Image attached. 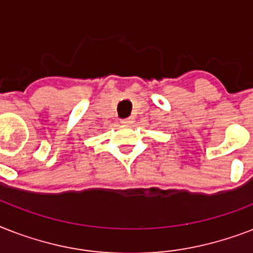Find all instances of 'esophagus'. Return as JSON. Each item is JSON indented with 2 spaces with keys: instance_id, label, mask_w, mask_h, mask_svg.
I'll list each match as a JSON object with an SVG mask.
<instances>
[{
  "instance_id": "1",
  "label": "esophagus",
  "mask_w": 253,
  "mask_h": 253,
  "mask_svg": "<svg viewBox=\"0 0 253 253\" xmlns=\"http://www.w3.org/2000/svg\"><path fill=\"white\" fill-rule=\"evenodd\" d=\"M123 125H132L134 123V118L132 117H127V118L122 119Z\"/></svg>"
}]
</instances>
